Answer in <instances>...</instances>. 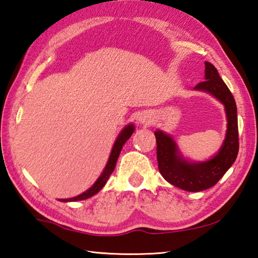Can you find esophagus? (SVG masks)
Returning <instances> with one entry per match:
<instances>
[{
	"mask_svg": "<svg viewBox=\"0 0 258 258\" xmlns=\"http://www.w3.org/2000/svg\"><path fill=\"white\" fill-rule=\"evenodd\" d=\"M139 121L141 123H145V124H149L151 122L149 117H146V115H141V117H139Z\"/></svg>",
	"mask_w": 258,
	"mask_h": 258,
	"instance_id": "34e87169",
	"label": "esophagus"
}]
</instances>
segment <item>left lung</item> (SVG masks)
Returning <instances> with one entry per match:
<instances>
[{
	"mask_svg": "<svg viewBox=\"0 0 258 258\" xmlns=\"http://www.w3.org/2000/svg\"><path fill=\"white\" fill-rule=\"evenodd\" d=\"M194 89L210 93L225 107L227 131L218 154L207 161H187L180 155L176 143L169 135L157 130L155 136L157 160L162 177L171 185L183 190L202 191L216 185L237 157L239 148L237 108L232 92L210 62H205V81L199 82Z\"/></svg>",
	"mask_w": 258,
	"mask_h": 258,
	"instance_id": "8db88e82",
	"label": "left lung"
}]
</instances>
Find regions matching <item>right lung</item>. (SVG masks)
Segmentation results:
<instances>
[{
	"label": "right lung",
	"mask_w": 258,
	"mask_h": 258,
	"mask_svg": "<svg viewBox=\"0 0 258 258\" xmlns=\"http://www.w3.org/2000/svg\"><path fill=\"white\" fill-rule=\"evenodd\" d=\"M135 131V125L134 124H128L127 127H124L122 129L121 133L119 134L117 140H115V143L112 147V150H111V154H110V157H109V160L107 162L106 167H104V170L102 171L101 176H100L97 181L93 183V186L90 187L88 189L87 191H85L83 194H81V195L79 196H76L73 198H68V199H61V202H77V201H83V199H88L90 198L91 196L96 195L97 192H99L100 190H101L102 187L106 185L107 180L109 179L110 175H111L112 171L114 170V167H115V164H117V160H118V157L120 155V151H121L122 149V146L125 144V141H127L131 135L134 134Z\"/></svg>",
	"instance_id": "obj_1"
}]
</instances>
